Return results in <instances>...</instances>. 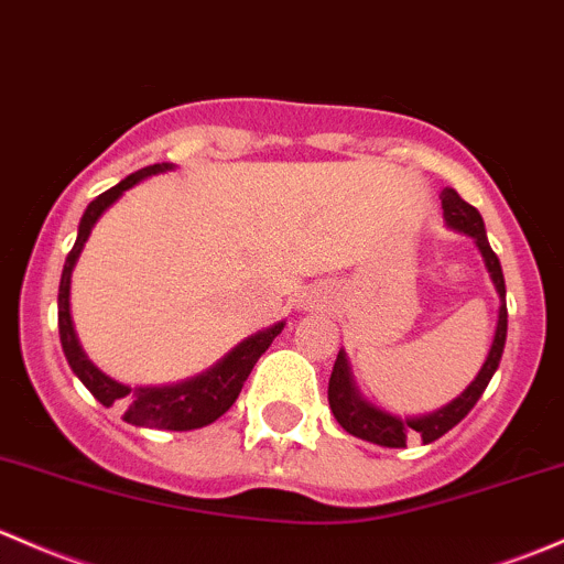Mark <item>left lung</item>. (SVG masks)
Listing matches in <instances>:
<instances>
[{"label":"left lung","mask_w":564,"mask_h":564,"mask_svg":"<svg viewBox=\"0 0 564 564\" xmlns=\"http://www.w3.org/2000/svg\"><path fill=\"white\" fill-rule=\"evenodd\" d=\"M441 199H443V216H446L448 227L470 235L473 240H476V246L481 248L484 262L489 267L491 281H495L497 286V294H500V318H497V329H495V340H491V348H489V357H486L481 372L476 376V381L462 391L454 402H448L446 408H441L437 413H430V416H422V419L389 416V413L378 411V408H372L370 402L361 400L357 389H354L346 354L343 351L337 354L335 367H332V376H329V391H327L329 408L332 413H335L337 424H340L346 432H351L354 437H361V441L378 443V446H387V448H402L405 446L408 435H413V432H419L424 443H432L437 441V437L446 435L448 430H454V426L473 411V405L481 400L484 389L489 387L491 376H495L497 365H500L502 348H506V335H508L506 278H502L500 259H497V253L491 251L489 240H486L481 213H478L470 203H465L454 188H443Z\"/></svg>","instance_id":"8db88e82"}]
</instances>
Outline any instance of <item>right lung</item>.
Wrapping results in <instances>:
<instances>
[{
  "label": "right lung",
  "mask_w": 564,
  "mask_h": 564,
  "mask_svg": "<svg viewBox=\"0 0 564 564\" xmlns=\"http://www.w3.org/2000/svg\"><path fill=\"white\" fill-rule=\"evenodd\" d=\"M164 170H170V164H151V167H142L140 173L123 177L118 186L102 192L86 207L78 227V240H75L73 251L67 253V262H64L62 270V283H58V337H62L64 357H67L75 376L86 383V389L91 391L102 405L110 408L112 402L121 405L123 422L134 426H151V430L186 432L216 422L218 416H224V413L235 405L237 394H240L246 378L251 376L253 365H257L259 357L270 348V343L281 335L283 324H275V327L242 340L235 351H229L227 357L218 361L213 370H207L205 376L192 378V381L186 383H175V387L129 389L123 387V383L102 376V372L86 359V354H83L78 346V337H75L73 322H69V275H73V267L78 262L83 242L91 235V227L97 224V218L127 192V188H132L134 183L142 181L145 175L164 173Z\"/></svg>",
  "instance_id": "add662e5"
}]
</instances>
